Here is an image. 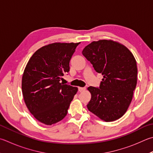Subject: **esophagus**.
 <instances>
[{"label":"esophagus","mask_w":153,"mask_h":153,"mask_svg":"<svg viewBox=\"0 0 153 153\" xmlns=\"http://www.w3.org/2000/svg\"><path fill=\"white\" fill-rule=\"evenodd\" d=\"M85 88H82V87H79L78 88V90H79V91H80V92L85 91Z\"/></svg>","instance_id":"34e87169"}]
</instances>
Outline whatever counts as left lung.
<instances>
[{
	"instance_id": "obj_1",
	"label": "left lung",
	"mask_w": 153,
	"mask_h": 153,
	"mask_svg": "<svg viewBox=\"0 0 153 153\" xmlns=\"http://www.w3.org/2000/svg\"><path fill=\"white\" fill-rule=\"evenodd\" d=\"M82 54L104 77L99 88H88L91 95L88 109L104 121L118 120L127 111L137 86L134 55L123 44L105 39L91 42Z\"/></svg>"
}]
</instances>
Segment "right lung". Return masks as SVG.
Instances as JSON below:
<instances>
[{"label":"right lung","instance_id":"add662e5","mask_svg":"<svg viewBox=\"0 0 153 153\" xmlns=\"http://www.w3.org/2000/svg\"><path fill=\"white\" fill-rule=\"evenodd\" d=\"M80 43H53L37 50L30 58L22 77V92L29 112L46 125L67 115L77 87L60 82L69 71V61Z\"/></svg>","mask_w":153,"mask_h":153}]
</instances>
